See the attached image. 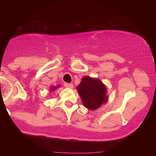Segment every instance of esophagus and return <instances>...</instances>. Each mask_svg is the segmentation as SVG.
I'll return each instance as SVG.
<instances>
[{
    "label": "esophagus",
    "mask_w": 156,
    "mask_h": 156,
    "mask_svg": "<svg viewBox=\"0 0 156 156\" xmlns=\"http://www.w3.org/2000/svg\"><path fill=\"white\" fill-rule=\"evenodd\" d=\"M64 86H65V87H67V88H73V83H64Z\"/></svg>",
    "instance_id": "esophagus-1"
}]
</instances>
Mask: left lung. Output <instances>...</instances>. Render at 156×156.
Here are the masks:
<instances>
[{"mask_svg":"<svg viewBox=\"0 0 156 156\" xmlns=\"http://www.w3.org/2000/svg\"><path fill=\"white\" fill-rule=\"evenodd\" d=\"M84 107L94 111L108 101L107 88L101 80L85 76L76 87Z\"/></svg>","mask_w":156,"mask_h":156,"instance_id":"1","label":"left lung"}]
</instances>
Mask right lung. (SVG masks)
<instances>
[{
    "label": "right lung",
    "mask_w": 156,
    "mask_h": 156,
    "mask_svg": "<svg viewBox=\"0 0 156 156\" xmlns=\"http://www.w3.org/2000/svg\"><path fill=\"white\" fill-rule=\"evenodd\" d=\"M60 87V85H57V86H52V87H50V93L51 92H54L55 90H56L58 88H59Z\"/></svg>",
    "instance_id": "right-lung-1"
}]
</instances>
